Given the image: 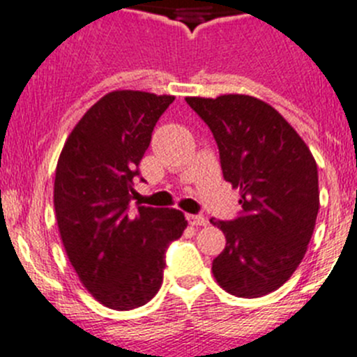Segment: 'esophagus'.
Segmentation results:
<instances>
[{
  "mask_svg": "<svg viewBox=\"0 0 357 357\" xmlns=\"http://www.w3.org/2000/svg\"><path fill=\"white\" fill-rule=\"evenodd\" d=\"M186 220H188L190 225H206L208 224V220H206L202 215H188L186 216Z\"/></svg>",
  "mask_w": 357,
  "mask_h": 357,
  "instance_id": "esophagus-1",
  "label": "esophagus"
}]
</instances>
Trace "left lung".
Here are the masks:
<instances>
[{"label": "left lung", "instance_id": "obj_1", "mask_svg": "<svg viewBox=\"0 0 357 357\" xmlns=\"http://www.w3.org/2000/svg\"><path fill=\"white\" fill-rule=\"evenodd\" d=\"M209 126L225 181L239 188L241 213L211 220L225 234L213 275L229 294L261 298L303 261L319 213L317 163L284 116L248 95L188 96Z\"/></svg>", "mask_w": 357, "mask_h": 357}]
</instances>
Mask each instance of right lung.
I'll return each instance as SVG.
<instances>
[{"label": "right lung", "mask_w": 357, "mask_h": 357, "mask_svg": "<svg viewBox=\"0 0 357 357\" xmlns=\"http://www.w3.org/2000/svg\"><path fill=\"white\" fill-rule=\"evenodd\" d=\"M172 102L171 95L107 93L59 155L54 209L63 246L82 285L112 310L137 308L158 292L165 252L186 229L178 209L128 211L153 128Z\"/></svg>", "instance_id": "add662e5"}]
</instances>
